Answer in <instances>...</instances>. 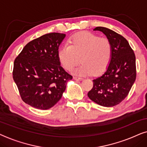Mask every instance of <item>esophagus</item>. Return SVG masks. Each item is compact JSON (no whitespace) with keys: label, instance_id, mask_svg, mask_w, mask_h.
Segmentation results:
<instances>
[{"label":"esophagus","instance_id":"esophagus-1","mask_svg":"<svg viewBox=\"0 0 147 147\" xmlns=\"http://www.w3.org/2000/svg\"><path fill=\"white\" fill-rule=\"evenodd\" d=\"M73 79L75 80H77V81H82V80H83V78H81V77H75V76H74L73 77Z\"/></svg>","mask_w":147,"mask_h":147}]
</instances>
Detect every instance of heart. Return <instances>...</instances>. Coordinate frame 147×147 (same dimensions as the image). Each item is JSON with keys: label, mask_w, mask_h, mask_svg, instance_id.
Segmentation results:
<instances>
[{"label": "heart", "mask_w": 147, "mask_h": 147, "mask_svg": "<svg viewBox=\"0 0 147 147\" xmlns=\"http://www.w3.org/2000/svg\"><path fill=\"white\" fill-rule=\"evenodd\" d=\"M68 44L58 50V58L63 67L70 70L81 60V64L72 70L79 75H98L110 62L112 46L108 39L89 32L79 33L68 39Z\"/></svg>", "instance_id": "obj_1"}]
</instances>
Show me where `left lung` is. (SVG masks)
<instances>
[{
  "mask_svg": "<svg viewBox=\"0 0 147 147\" xmlns=\"http://www.w3.org/2000/svg\"><path fill=\"white\" fill-rule=\"evenodd\" d=\"M94 31L103 32L112 46L111 58L106 70L93 79V87L87 95L104 107H113L126 98L136 77V57L128 41L121 35L103 27Z\"/></svg>",
  "mask_w": 147,
  "mask_h": 147,
  "instance_id": "1",
  "label": "left lung"
}]
</instances>
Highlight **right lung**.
<instances>
[{"mask_svg": "<svg viewBox=\"0 0 147 147\" xmlns=\"http://www.w3.org/2000/svg\"><path fill=\"white\" fill-rule=\"evenodd\" d=\"M66 35L50 33L29 42L15 58L13 77L25 103L51 108L61 99L72 77L60 66L58 48Z\"/></svg>", "mask_w": 147, "mask_h": 147, "instance_id": "obj_1", "label": "right lung"}]
</instances>
